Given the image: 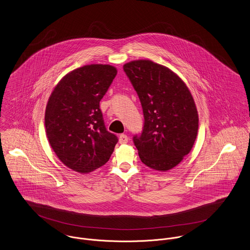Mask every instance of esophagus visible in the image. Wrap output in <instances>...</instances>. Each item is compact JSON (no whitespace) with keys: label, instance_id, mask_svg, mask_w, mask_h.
I'll use <instances>...</instances> for the list:
<instances>
[{"label":"esophagus","instance_id":"esophagus-1","mask_svg":"<svg viewBox=\"0 0 250 250\" xmlns=\"http://www.w3.org/2000/svg\"><path fill=\"white\" fill-rule=\"evenodd\" d=\"M128 142H129V138H128L126 135L121 134V135L119 136V143H121V144H126Z\"/></svg>","mask_w":250,"mask_h":250}]
</instances>
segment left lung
<instances>
[{"label": "left lung", "mask_w": 250, "mask_h": 250, "mask_svg": "<svg viewBox=\"0 0 250 250\" xmlns=\"http://www.w3.org/2000/svg\"><path fill=\"white\" fill-rule=\"evenodd\" d=\"M123 69L143 107V133L133 139L139 156L152 169H172L196 140L198 113L192 95L177 74L152 61H133Z\"/></svg>", "instance_id": "obj_1"}]
</instances>
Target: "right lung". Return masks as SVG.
I'll return each instance as SVG.
<instances>
[{
  "instance_id": "add662e5",
  "label": "right lung",
  "mask_w": 250,
  "mask_h": 250,
  "mask_svg": "<svg viewBox=\"0 0 250 250\" xmlns=\"http://www.w3.org/2000/svg\"><path fill=\"white\" fill-rule=\"evenodd\" d=\"M117 70L108 64H89L66 74L51 93L45 110L50 145L63 165L89 173L110 158L117 137L107 131L100 101Z\"/></svg>"
}]
</instances>
